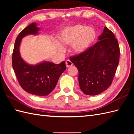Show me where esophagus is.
Instances as JSON below:
<instances>
[{
    "instance_id": "34e87169",
    "label": "esophagus",
    "mask_w": 134,
    "mask_h": 134,
    "mask_svg": "<svg viewBox=\"0 0 134 134\" xmlns=\"http://www.w3.org/2000/svg\"><path fill=\"white\" fill-rule=\"evenodd\" d=\"M65 65H66V67L68 68L72 66L73 65V63L70 60H66V62H65Z\"/></svg>"
}]
</instances>
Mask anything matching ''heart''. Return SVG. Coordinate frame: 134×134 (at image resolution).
I'll return each mask as SVG.
<instances>
[{
	"label": "heart",
	"mask_w": 134,
	"mask_h": 134,
	"mask_svg": "<svg viewBox=\"0 0 134 134\" xmlns=\"http://www.w3.org/2000/svg\"><path fill=\"white\" fill-rule=\"evenodd\" d=\"M97 36V32L94 28L79 24L63 30L59 36V40L65 45L74 43V51L75 53H81L89 49L95 42ZM58 49L62 51L64 48L58 45Z\"/></svg>",
	"instance_id": "obj_1"
}]
</instances>
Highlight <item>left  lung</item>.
<instances>
[{"mask_svg":"<svg viewBox=\"0 0 134 134\" xmlns=\"http://www.w3.org/2000/svg\"><path fill=\"white\" fill-rule=\"evenodd\" d=\"M98 41L84 52L70 57L77 68L81 90L96 96L106 90L112 83L120 58V48L114 34L107 27Z\"/></svg>","mask_w":134,"mask_h":134,"instance_id":"left-lung-1","label":"left lung"}]
</instances>
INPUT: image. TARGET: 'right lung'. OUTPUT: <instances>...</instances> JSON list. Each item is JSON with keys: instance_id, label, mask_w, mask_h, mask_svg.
<instances>
[{"instance_id": "right-lung-1", "label": "right lung", "mask_w": 134, "mask_h": 134, "mask_svg": "<svg viewBox=\"0 0 134 134\" xmlns=\"http://www.w3.org/2000/svg\"><path fill=\"white\" fill-rule=\"evenodd\" d=\"M40 30L35 23L30 24L19 33L14 44L12 64L20 86L26 92L33 95L45 96L55 89L58 79L66 69L65 62L56 64L44 62L35 65L25 62L19 53L22 38L28 35H36Z\"/></svg>"}]
</instances>
